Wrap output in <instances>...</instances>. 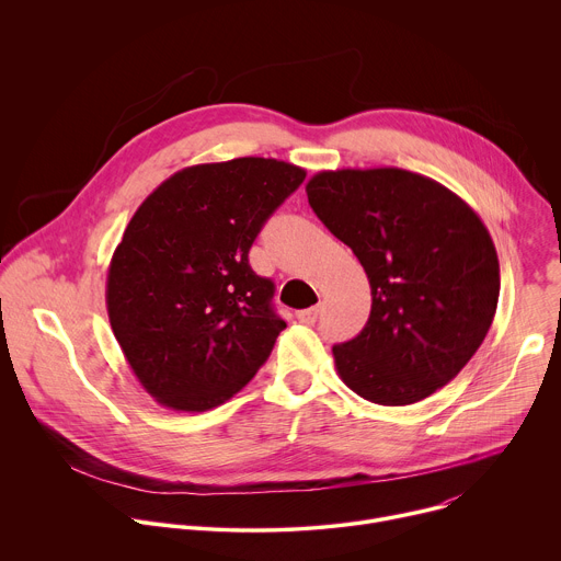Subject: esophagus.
Masks as SVG:
<instances>
[{"label":"esophagus","mask_w":561,"mask_h":561,"mask_svg":"<svg viewBox=\"0 0 561 561\" xmlns=\"http://www.w3.org/2000/svg\"><path fill=\"white\" fill-rule=\"evenodd\" d=\"M318 316H320V307L318 305L309 307V309H302V311H296L298 322H305V324H313L318 320Z\"/></svg>","instance_id":"1"}]
</instances>
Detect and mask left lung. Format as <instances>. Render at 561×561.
I'll use <instances>...</instances> for the list:
<instances>
[{"label": "left lung", "mask_w": 561, "mask_h": 561, "mask_svg": "<svg viewBox=\"0 0 561 561\" xmlns=\"http://www.w3.org/2000/svg\"><path fill=\"white\" fill-rule=\"evenodd\" d=\"M305 190L371 285L365 329L331 350L341 380L385 407L451 382L486 339L500 298L482 218L449 187L400 168L322 170Z\"/></svg>", "instance_id": "left-lung-1"}]
</instances>
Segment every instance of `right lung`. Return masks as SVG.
I'll use <instances>...</instances> for the list:
<instances>
[{"label":"right lung","mask_w":561,"mask_h":561,"mask_svg":"<svg viewBox=\"0 0 561 561\" xmlns=\"http://www.w3.org/2000/svg\"><path fill=\"white\" fill-rule=\"evenodd\" d=\"M278 159L241 157L174 172L135 211L105 278L112 333L141 387L201 413L261 369L287 327L274 283L248 254L265 220L305 181Z\"/></svg>","instance_id":"add662e5"}]
</instances>
